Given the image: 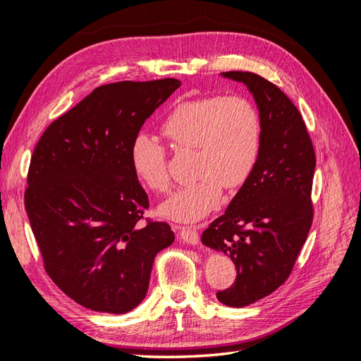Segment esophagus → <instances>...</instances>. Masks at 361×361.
I'll return each mask as SVG.
<instances>
[{"label": "esophagus", "instance_id": "esophagus-1", "mask_svg": "<svg viewBox=\"0 0 361 361\" xmlns=\"http://www.w3.org/2000/svg\"><path fill=\"white\" fill-rule=\"evenodd\" d=\"M176 228L179 231V241L191 244V245L199 244L200 241L199 231L194 226H179Z\"/></svg>", "mask_w": 361, "mask_h": 361}]
</instances>
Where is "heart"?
Wrapping results in <instances>:
<instances>
[{
	"mask_svg": "<svg viewBox=\"0 0 361 361\" xmlns=\"http://www.w3.org/2000/svg\"><path fill=\"white\" fill-rule=\"evenodd\" d=\"M161 133L174 152H190L194 180L161 206L179 221H195L215 209L223 188L236 190L253 174L262 152L264 126L256 105L241 94L203 96L182 101L164 117ZM137 178L155 192L170 190L167 149L141 133L130 143Z\"/></svg>",
	"mask_w": 361,
	"mask_h": 361,
	"instance_id": "heart-1",
	"label": "heart"
}]
</instances>
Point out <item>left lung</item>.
I'll use <instances>...</instances> for the list:
<instances>
[{
	"label": "left lung",
	"instance_id": "8db88e82",
	"mask_svg": "<svg viewBox=\"0 0 361 361\" xmlns=\"http://www.w3.org/2000/svg\"><path fill=\"white\" fill-rule=\"evenodd\" d=\"M223 76L253 93L264 126L257 166L202 235V243L233 260L236 280L216 292L228 307H244L288 280L313 221L316 157L298 108L276 84L253 72Z\"/></svg>",
	"mask_w": 361,
	"mask_h": 361
}]
</instances>
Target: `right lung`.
<instances>
[{
  "instance_id": "add662e5",
  "label": "right lung",
  "mask_w": 361,
  "mask_h": 361,
  "mask_svg": "<svg viewBox=\"0 0 361 361\" xmlns=\"http://www.w3.org/2000/svg\"><path fill=\"white\" fill-rule=\"evenodd\" d=\"M180 81L97 87L47 128L32 152L25 211L47 274L73 301L122 314L145 300L167 223L146 220L149 197L130 166V143Z\"/></svg>"
}]
</instances>
